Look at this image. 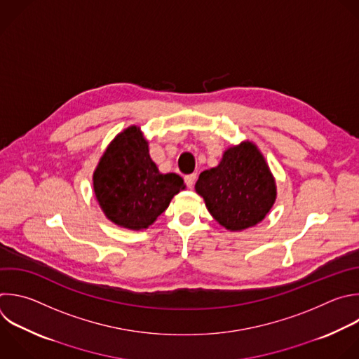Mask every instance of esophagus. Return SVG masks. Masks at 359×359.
I'll list each match as a JSON object with an SVG mask.
<instances>
[{
  "label": "esophagus",
  "mask_w": 359,
  "mask_h": 359,
  "mask_svg": "<svg viewBox=\"0 0 359 359\" xmlns=\"http://www.w3.org/2000/svg\"><path fill=\"white\" fill-rule=\"evenodd\" d=\"M196 179H197V175L196 173H191V175H187V176H184V182H186V184H187V187H193L194 186V182H196Z\"/></svg>",
  "instance_id": "34e87169"
}]
</instances>
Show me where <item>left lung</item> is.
I'll list each match as a JSON object with an SVG mask.
<instances>
[{
	"instance_id": "obj_1",
	"label": "left lung",
	"mask_w": 359,
	"mask_h": 359,
	"mask_svg": "<svg viewBox=\"0 0 359 359\" xmlns=\"http://www.w3.org/2000/svg\"><path fill=\"white\" fill-rule=\"evenodd\" d=\"M194 189L212 218L232 232L259 224L278 196L269 165L252 141L226 148L215 168L200 173Z\"/></svg>"
}]
</instances>
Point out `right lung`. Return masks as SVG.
Listing matches in <instances>:
<instances>
[{
    "instance_id": "obj_1",
    "label": "right lung",
    "mask_w": 359,
    "mask_h": 359,
    "mask_svg": "<svg viewBox=\"0 0 359 359\" xmlns=\"http://www.w3.org/2000/svg\"><path fill=\"white\" fill-rule=\"evenodd\" d=\"M93 189L111 222L141 231L156 221L186 184L176 173L159 172L141 127L131 126L108 144L94 169Z\"/></svg>"
}]
</instances>
